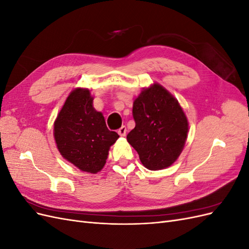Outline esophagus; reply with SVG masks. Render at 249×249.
Here are the masks:
<instances>
[{
  "instance_id": "34e87169",
  "label": "esophagus",
  "mask_w": 249,
  "mask_h": 249,
  "mask_svg": "<svg viewBox=\"0 0 249 249\" xmlns=\"http://www.w3.org/2000/svg\"><path fill=\"white\" fill-rule=\"evenodd\" d=\"M117 133L119 134V136L124 137V136H125V134H126V127H125L124 125H123V126L120 127V129L117 131Z\"/></svg>"
}]
</instances>
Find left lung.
Listing matches in <instances>:
<instances>
[{
    "mask_svg": "<svg viewBox=\"0 0 249 249\" xmlns=\"http://www.w3.org/2000/svg\"><path fill=\"white\" fill-rule=\"evenodd\" d=\"M134 129L126 140L149 170L169 167L182 153L188 120L178 100L158 83L143 88L133 103Z\"/></svg>",
    "mask_w": 249,
    "mask_h": 249,
    "instance_id": "1",
    "label": "left lung"
}]
</instances>
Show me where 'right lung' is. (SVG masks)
<instances>
[{"label":"right lung","instance_id":"add662e5","mask_svg":"<svg viewBox=\"0 0 249 249\" xmlns=\"http://www.w3.org/2000/svg\"><path fill=\"white\" fill-rule=\"evenodd\" d=\"M92 104L89 89L72 90L54 123V138L65 160L82 171L96 173L105 166L110 146L119 136L108 130L103 113Z\"/></svg>","mask_w":249,"mask_h":249}]
</instances>
